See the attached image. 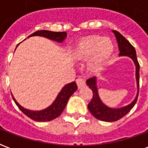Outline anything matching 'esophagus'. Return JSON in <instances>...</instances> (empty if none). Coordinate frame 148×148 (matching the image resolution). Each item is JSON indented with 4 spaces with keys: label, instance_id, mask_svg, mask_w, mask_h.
<instances>
[{
    "label": "esophagus",
    "instance_id": "1",
    "mask_svg": "<svg viewBox=\"0 0 148 148\" xmlns=\"http://www.w3.org/2000/svg\"><path fill=\"white\" fill-rule=\"evenodd\" d=\"M76 83L77 85V87H78V89H81L82 87H83L86 86V82L84 80L83 78H77V80H76Z\"/></svg>",
    "mask_w": 148,
    "mask_h": 148
}]
</instances>
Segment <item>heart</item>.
Instances as JSON below:
<instances>
[{
    "mask_svg": "<svg viewBox=\"0 0 148 148\" xmlns=\"http://www.w3.org/2000/svg\"><path fill=\"white\" fill-rule=\"evenodd\" d=\"M114 51V45L109 38L90 36L82 39L72 51V57L77 61H86L89 73L97 74L104 71Z\"/></svg>",
    "mask_w": 148,
    "mask_h": 148,
    "instance_id": "b5f03b06",
    "label": "heart"
}]
</instances>
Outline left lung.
I'll list each match as a JSON object with an SVG mask.
<instances>
[{"label": "left lung", "instance_id": "1", "mask_svg": "<svg viewBox=\"0 0 148 148\" xmlns=\"http://www.w3.org/2000/svg\"><path fill=\"white\" fill-rule=\"evenodd\" d=\"M116 36L118 43V47L120 51L119 56H127L132 59L134 64L136 66V79L137 85V93L135 99L132 102L121 108H110L102 102L98 94V90L97 86V77H91L86 81L88 86L93 91V98L88 104V109L91 114L100 121L106 122L116 121L128 113L130 110L134 107L136 103L138 94H139V87H140V64L138 62L136 57V52L134 47L127 41L120 32L116 31H112Z\"/></svg>", "mask_w": 148, "mask_h": 148}]
</instances>
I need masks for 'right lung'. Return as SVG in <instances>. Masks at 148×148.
I'll list each match as a JSON object with an SVG mask.
<instances>
[{"label": "right lung", "mask_w": 148, "mask_h": 148, "mask_svg": "<svg viewBox=\"0 0 148 148\" xmlns=\"http://www.w3.org/2000/svg\"><path fill=\"white\" fill-rule=\"evenodd\" d=\"M31 36L45 37L47 39H51L55 42H62L63 40L66 38V32H51V31L40 30L37 31L36 32L30 35L28 38ZM77 86L75 82L66 84V86L62 87V89L59 92L58 96L56 97L54 102L47 108L42 109V110H39V111H33V110L25 109L16 101V100L15 99L12 94V98L14 100L16 105L18 106V108L21 109L27 116L31 118L33 121H39V122H46V121H52L61 115L67 104L69 98L77 90Z\"/></svg>", "instance_id": "obj_1"}]
</instances>
